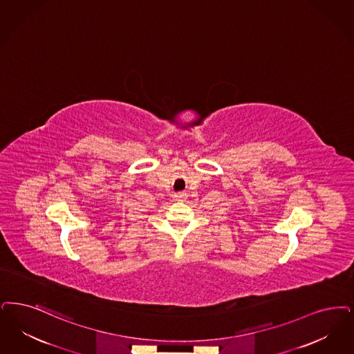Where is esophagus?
<instances>
[{
  "mask_svg": "<svg viewBox=\"0 0 354 354\" xmlns=\"http://www.w3.org/2000/svg\"><path fill=\"white\" fill-rule=\"evenodd\" d=\"M176 198H178L179 201H183V200H185V194H184V192H180V194H178V195H176Z\"/></svg>",
  "mask_w": 354,
  "mask_h": 354,
  "instance_id": "1",
  "label": "esophagus"
}]
</instances>
